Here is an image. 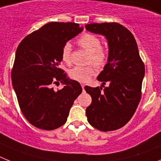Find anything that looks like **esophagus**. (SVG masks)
<instances>
[{
    "instance_id": "obj_1",
    "label": "esophagus",
    "mask_w": 161,
    "mask_h": 161,
    "mask_svg": "<svg viewBox=\"0 0 161 161\" xmlns=\"http://www.w3.org/2000/svg\"><path fill=\"white\" fill-rule=\"evenodd\" d=\"M81 86H82V90H83V91H84V86H85V85H84V84H81Z\"/></svg>"
}]
</instances>
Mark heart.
Wrapping results in <instances>:
<instances>
[{"mask_svg":"<svg viewBox=\"0 0 161 161\" xmlns=\"http://www.w3.org/2000/svg\"><path fill=\"white\" fill-rule=\"evenodd\" d=\"M78 44L82 49L89 52L88 63H93L98 67L105 64L108 58V52L101 46L100 38L98 36L86 33L79 37ZM71 45L70 42H66L62 49V59L66 64L71 63ZM95 74V69L93 66H75L69 72L71 79L82 82H87Z\"/></svg>","mask_w":161,"mask_h":161,"instance_id":"b5f03b06","label":"heart"}]
</instances>
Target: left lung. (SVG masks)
Listing matches in <instances>:
<instances>
[{
  "mask_svg": "<svg viewBox=\"0 0 161 161\" xmlns=\"http://www.w3.org/2000/svg\"><path fill=\"white\" fill-rule=\"evenodd\" d=\"M88 31L105 36L108 40V63L98 75L102 86H85L92 98L86 108L89 124L102 131L117 130L131 119L141 98L145 68L136 42L131 32L116 22L92 23L85 25Z\"/></svg>",
  "mask_w": 161,
  "mask_h": 161,
  "instance_id": "obj_1",
  "label": "left lung"
}]
</instances>
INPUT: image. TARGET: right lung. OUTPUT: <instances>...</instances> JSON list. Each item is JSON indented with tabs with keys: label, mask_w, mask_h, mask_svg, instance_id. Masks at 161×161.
I'll use <instances>...</instances> for the list:
<instances>
[{
	"label": "right lung",
	"mask_w": 161,
	"mask_h": 161,
	"mask_svg": "<svg viewBox=\"0 0 161 161\" xmlns=\"http://www.w3.org/2000/svg\"><path fill=\"white\" fill-rule=\"evenodd\" d=\"M83 28L72 22H50L25 37L17 49L12 77L21 112L42 130H53L66 122L74 101L82 93L79 82L59 68L62 49ZM64 84L55 91L53 84Z\"/></svg>",
	"instance_id": "1"
}]
</instances>
